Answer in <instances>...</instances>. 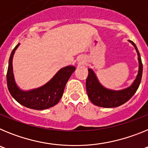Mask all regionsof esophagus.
I'll use <instances>...</instances> for the list:
<instances>
[{
  "label": "esophagus",
  "instance_id": "esophagus-1",
  "mask_svg": "<svg viewBox=\"0 0 148 148\" xmlns=\"http://www.w3.org/2000/svg\"><path fill=\"white\" fill-rule=\"evenodd\" d=\"M78 62H79V64H84V63L85 62V60L84 59V58H79V60H78Z\"/></svg>",
  "mask_w": 148,
  "mask_h": 148
}]
</instances>
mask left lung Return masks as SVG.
Returning <instances> with one entry per match:
<instances>
[{
  "instance_id": "left-lung-1",
  "label": "left lung",
  "mask_w": 148,
  "mask_h": 148,
  "mask_svg": "<svg viewBox=\"0 0 148 148\" xmlns=\"http://www.w3.org/2000/svg\"><path fill=\"white\" fill-rule=\"evenodd\" d=\"M135 47L138 55V72L136 78L130 87L121 90H113L103 87L98 80L97 77L92 69H88V76L86 81V89L87 95L91 102L93 104L102 108H116L121 104H125L132 98L136 90H138L141 83L142 75V59H141L139 52L136 46L132 40H129Z\"/></svg>"
}]
</instances>
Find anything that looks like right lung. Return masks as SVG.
Wrapping results in <instances>:
<instances>
[{
    "label": "right lung",
    "mask_w": 148,
    "mask_h": 148,
    "mask_svg": "<svg viewBox=\"0 0 148 148\" xmlns=\"http://www.w3.org/2000/svg\"><path fill=\"white\" fill-rule=\"evenodd\" d=\"M19 45L20 44H17L14 48L9 60L6 74L8 90L12 96L19 104L26 108L38 110L52 108L58 104L62 97L66 82L71 76L72 73L75 71V67L67 66L61 68L49 82L42 87L28 91L22 90L15 83L12 69L13 56Z\"/></svg>",
    "instance_id": "obj_1"
}]
</instances>
